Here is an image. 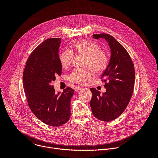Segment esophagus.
I'll use <instances>...</instances> for the list:
<instances>
[{
    "label": "esophagus",
    "mask_w": 158,
    "mask_h": 158,
    "mask_svg": "<svg viewBox=\"0 0 158 158\" xmlns=\"http://www.w3.org/2000/svg\"><path fill=\"white\" fill-rule=\"evenodd\" d=\"M83 89V87H81V86H77L76 87V88H75V90H81V89Z\"/></svg>",
    "instance_id": "esophagus-1"
}]
</instances>
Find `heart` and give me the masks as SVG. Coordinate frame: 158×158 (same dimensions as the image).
<instances>
[{
	"mask_svg": "<svg viewBox=\"0 0 158 158\" xmlns=\"http://www.w3.org/2000/svg\"><path fill=\"white\" fill-rule=\"evenodd\" d=\"M73 51L78 55L85 56L83 66L73 70L69 76V80L78 84H85L92 77V71L97 74L105 71L109 64V58L106 51L101 49L97 43L85 40L75 43ZM73 59V52L66 49L60 56L61 66L68 69Z\"/></svg>",
	"mask_w": 158,
	"mask_h": 158,
	"instance_id": "heart-1",
	"label": "heart"
}]
</instances>
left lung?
<instances>
[{"mask_svg": "<svg viewBox=\"0 0 158 158\" xmlns=\"http://www.w3.org/2000/svg\"><path fill=\"white\" fill-rule=\"evenodd\" d=\"M94 38H104L111 51L106 69L102 75L106 92L90 88L92 97L90 106L94 115L98 120L110 122L119 117L127 107L133 95L135 70L133 61L124 47L109 34L93 35Z\"/></svg>", "mask_w": 158, "mask_h": 158, "instance_id": "left-lung-1", "label": "left lung"}]
</instances>
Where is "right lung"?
<instances>
[{"mask_svg":"<svg viewBox=\"0 0 158 158\" xmlns=\"http://www.w3.org/2000/svg\"><path fill=\"white\" fill-rule=\"evenodd\" d=\"M61 38H49L30 55L23 72V85L29 108L46 125L60 127L70 117V100L74 90L68 87L55 94L52 81L61 75L59 47Z\"/></svg>","mask_w":158,"mask_h":158,"instance_id":"add662e5","label":"right lung"}]
</instances>
